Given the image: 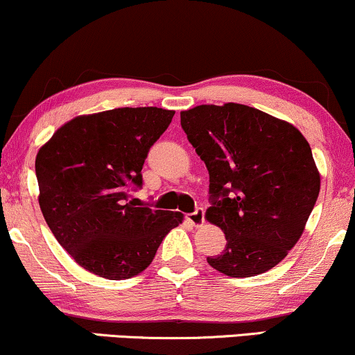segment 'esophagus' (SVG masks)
<instances>
[{
  "mask_svg": "<svg viewBox=\"0 0 355 355\" xmlns=\"http://www.w3.org/2000/svg\"><path fill=\"white\" fill-rule=\"evenodd\" d=\"M187 220H189L191 225L198 228V226H202L205 223V211L202 210V208H198L196 211L189 213V215H187Z\"/></svg>",
  "mask_w": 355,
  "mask_h": 355,
  "instance_id": "1",
  "label": "esophagus"
}]
</instances>
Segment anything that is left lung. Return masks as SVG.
I'll return each instance as SVG.
<instances>
[{
    "instance_id": "left-lung-1",
    "label": "left lung",
    "mask_w": 355,
    "mask_h": 355,
    "mask_svg": "<svg viewBox=\"0 0 355 355\" xmlns=\"http://www.w3.org/2000/svg\"><path fill=\"white\" fill-rule=\"evenodd\" d=\"M180 121L210 173L205 218L226 238L208 264L230 277L270 271L301 238L321 189L304 135L293 123L234 102L182 110Z\"/></svg>"
}]
</instances>
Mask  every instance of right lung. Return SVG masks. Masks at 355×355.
Wrapping results in <instances>:
<instances>
[{
  "label": "right lung",
  "mask_w": 355,
  "mask_h": 355,
  "mask_svg": "<svg viewBox=\"0 0 355 355\" xmlns=\"http://www.w3.org/2000/svg\"><path fill=\"white\" fill-rule=\"evenodd\" d=\"M173 114L121 107L78 115L37 152L42 216L59 245L92 275L115 281L137 276L183 221L180 211L135 207L127 193L129 185H142L148 148Z\"/></svg>",
  "instance_id": "obj_1"
}]
</instances>
